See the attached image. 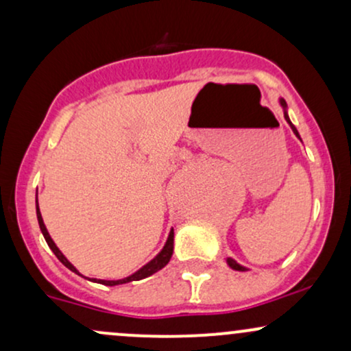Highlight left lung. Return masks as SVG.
I'll return each mask as SVG.
<instances>
[{
    "label": "left lung",
    "instance_id": "8db88e82",
    "mask_svg": "<svg viewBox=\"0 0 351 351\" xmlns=\"http://www.w3.org/2000/svg\"><path fill=\"white\" fill-rule=\"evenodd\" d=\"M280 106L284 107V117H285V120H287V122H289V125H291L292 132H293V134H295L297 138H300V135H299V132H297V128L293 127L291 120H289L287 110H285V108H287V104H285V100H284V99H280ZM228 264H229V267H232V269H234V271H245V267H243V265H241V264H237L234 259H231V257H228Z\"/></svg>",
    "mask_w": 351,
    "mask_h": 351
}]
</instances>
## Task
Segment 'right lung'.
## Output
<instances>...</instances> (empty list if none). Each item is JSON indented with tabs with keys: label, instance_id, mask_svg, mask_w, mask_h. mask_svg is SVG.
<instances>
[{
	"label": "right lung",
	"instance_id": "add662e5",
	"mask_svg": "<svg viewBox=\"0 0 351 351\" xmlns=\"http://www.w3.org/2000/svg\"><path fill=\"white\" fill-rule=\"evenodd\" d=\"M36 215H38L39 228H41V232H43L44 239H46L47 245H49V247L52 249V252L56 254V257H58V259L60 261V263H62L64 265H66L67 269H71L72 272L79 274L77 269H75L74 265H72V264L69 263V261H67L66 257H64V254L59 251L58 245H56V244H54V241L51 239L49 232H47L46 226H44V221H43L41 211H39V206H38V198H36ZM173 236H175V234H173V229H171L170 236H168V239H167V244H165V247L162 249V251H160L158 256H156L155 259H152L150 263H148L147 265H143V267L140 269V271H136L135 274H132V276L125 277V279H120V280H97V279H92V280H94V282H99V284H104V285H119V284H127V282H132V280H142V279H145V277H148V276H152V274L158 272L160 269H163L165 265H167L168 263H170V259H171V254H173ZM79 276H80V274H79Z\"/></svg>",
	"mask_w": 351,
	"mask_h": 351
}]
</instances>
